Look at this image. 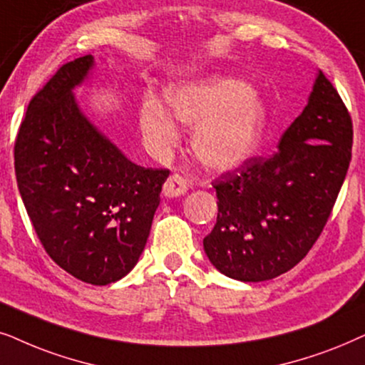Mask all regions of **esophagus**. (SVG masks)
Returning a JSON list of instances; mask_svg holds the SVG:
<instances>
[{"label": "esophagus", "instance_id": "34e87169", "mask_svg": "<svg viewBox=\"0 0 365 365\" xmlns=\"http://www.w3.org/2000/svg\"><path fill=\"white\" fill-rule=\"evenodd\" d=\"M187 190H188L187 180L180 177V175H170L168 180L163 185V195L168 198L183 195V193H187Z\"/></svg>", "mask_w": 365, "mask_h": 365}]
</instances>
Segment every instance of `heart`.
I'll return each mask as SVG.
<instances>
[{"mask_svg":"<svg viewBox=\"0 0 365 365\" xmlns=\"http://www.w3.org/2000/svg\"><path fill=\"white\" fill-rule=\"evenodd\" d=\"M173 116L192 128L193 152L212 170H230L257 155L267 130V106L250 85L217 80L188 85L168 93ZM142 130L158 153L177 147L180 133L172 116L155 101L142 110Z\"/></svg>","mask_w":365,"mask_h":365,"instance_id":"obj_1","label":"heart"}]
</instances>
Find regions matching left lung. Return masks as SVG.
<instances>
[{
	"mask_svg": "<svg viewBox=\"0 0 365 365\" xmlns=\"http://www.w3.org/2000/svg\"><path fill=\"white\" fill-rule=\"evenodd\" d=\"M352 120L337 90L317 73L302 113L279 150L213 180L218 215L203 239L208 260L242 282L275 279L312 249L352 157Z\"/></svg>",
	"mask_w": 365,
	"mask_h": 365,
	"instance_id": "obj_1",
	"label": "left lung"
}]
</instances>
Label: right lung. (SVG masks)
<instances>
[{
  "mask_svg": "<svg viewBox=\"0 0 365 365\" xmlns=\"http://www.w3.org/2000/svg\"><path fill=\"white\" fill-rule=\"evenodd\" d=\"M91 55L66 63L33 96L14 143V172L46 254L86 284L137 265L168 170L133 163L80 110L73 90Z\"/></svg>",
  "mask_w": 365,
  "mask_h": 365,
  "instance_id": "obj_1",
  "label": "right lung"
}]
</instances>
